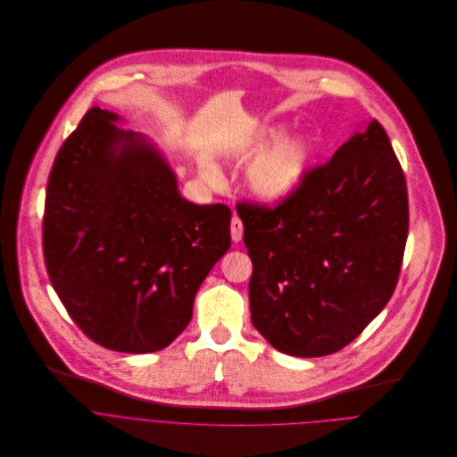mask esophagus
<instances>
[{
  "instance_id": "34e87169",
  "label": "esophagus",
  "mask_w": 457,
  "mask_h": 457,
  "mask_svg": "<svg viewBox=\"0 0 457 457\" xmlns=\"http://www.w3.org/2000/svg\"><path fill=\"white\" fill-rule=\"evenodd\" d=\"M242 235H244L242 220L237 215H233V219H231V238H233V242L238 244L242 240Z\"/></svg>"
}]
</instances>
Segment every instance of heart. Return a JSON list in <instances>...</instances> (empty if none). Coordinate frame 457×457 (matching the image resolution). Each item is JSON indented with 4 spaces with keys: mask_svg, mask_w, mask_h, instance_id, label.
<instances>
[{
    "mask_svg": "<svg viewBox=\"0 0 457 457\" xmlns=\"http://www.w3.org/2000/svg\"><path fill=\"white\" fill-rule=\"evenodd\" d=\"M279 129H270L260 134L245 148V158L261 156L263 151L279 137ZM264 155V154H263ZM312 160V145L307 136L294 134L278 141L268 154L258 158L247 170V185L253 194L267 203H278L288 197L307 174L309 163ZM201 172L208 181L217 183L220 179L219 169L204 162Z\"/></svg>",
    "mask_w": 457,
    "mask_h": 457,
    "instance_id": "1",
    "label": "heart"
}]
</instances>
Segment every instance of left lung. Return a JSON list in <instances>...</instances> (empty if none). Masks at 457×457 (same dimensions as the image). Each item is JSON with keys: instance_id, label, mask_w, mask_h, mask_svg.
Wrapping results in <instances>:
<instances>
[{"instance_id": "obj_1", "label": "left lung", "mask_w": 457, "mask_h": 457, "mask_svg": "<svg viewBox=\"0 0 457 457\" xmlns=\"http://www.w3.org/2000/svg\"><path fill=\"white\" fill-rule=\"evenodd\" d=\"M237 213L253 262L251 320L278 352L336 353L387 305L403 260L409 201L377 120L278 206L240 203Z\"/></svg>"}]
</instances>
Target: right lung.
<instances>
[{
    "mask_svg": "<svg viewBox=\"0 0 457 457\" xmlns=\"http://www.w3.org/2000/svg\"><path fill=\"white\" fill-rule=\"evenodd\" d=\"M91 107L54 162L43 217L50 281L77 327L123 353L167 348L231 245V210L197 206L150 139Z\"/></svg>",
    "mask_w": 457,
    "mask_h": 457,
    "instance_id": "add662e5",
    "label": "right lung"
}]
</instances>
